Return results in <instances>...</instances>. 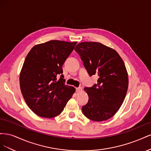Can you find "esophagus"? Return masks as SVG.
<instances>
[{
    "label": "esophagus",
    "instance_id": "34e87169",
    "mask_svg": "<svg viewBox=\"0 0 151 151\" xmlns=\"http://www.w3.org/2000/svg\"><path fill=\"white\" fill-rule=\"evenodd\" d=\"M76 91L77 93H79V92H81L82 90H83V89H82L81 87H79V88H76Z\"/></svg>",
    "mask_w": 151,
    "mask_h": 151
}]
</instances>
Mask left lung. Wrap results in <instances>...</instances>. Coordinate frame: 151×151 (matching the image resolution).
Listing matches in <instances>:
<instances>
[{
    "label": "left lung",
    "mask_w": 151,
    "mask_h": 151,
    "mask_svg": "<svg viewBox=\"0 0 151 151\" xmlns=\"http://www.w3.org/2000/svg\"><path fill=\"white\" fill-rule=\"evenodd\" d=\"M75 51L89 75L99 77L97 84L84 88L89 100L82 111L91 120H108L119 109L127 92L129 79L124 62L115 50L98 42L80 43Z\"/></svg>",
    "instance_id": "1"
}]
</instances>
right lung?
Masks as SVG:
<instances>
[{"label":"right lung","instance_id":"right-lung-1","mask_svg":"<svg viewBox=\"0 0 151 151\" xmlns=\"http://www.w3.org/2000/svg\"><path fill=\"white\" fill-rule=\"evenodd\" d=\"M76 44L51 40L35 45L27 55L20 74V88L26 104L38 116L58 115L76 91L74 87L65 85L62 65Z\"/></svg>","mask_w":151,"mask_h":151}]
</instances>
